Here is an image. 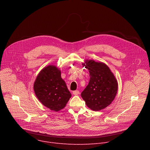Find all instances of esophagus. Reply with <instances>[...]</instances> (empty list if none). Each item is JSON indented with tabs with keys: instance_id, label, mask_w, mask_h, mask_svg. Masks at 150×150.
<instances>
[{
	"instance_id": "obj_1",
	"label": "esophagus",
	"mask_w": 150,
	"mask_h": 150,
	"mask_svg": "<svg viewBox=\"0 0 150 150\" xmlns=\"http://www.w3.org/2000/svg\"><path fill=\"white\" fill-rule=\"evenodd\" d=\"M72 93H73V94L74 96H77V95H78V94L80 93V91H73L72 92Z\"/></svg>"
}]
</instances>
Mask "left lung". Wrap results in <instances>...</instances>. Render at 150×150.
I'll list each match as a JSON object with an SVG mask.
<instances>
[{
    "label": "left lung",
    "mask_w": 150,
    "mask_h": 150,
    "mask_svg": "<svg viewBox=\"0 0 150 150\" xmlns=\"http://www.w3.org/2000/svg\"><path fill=\"white\" fill-rule=\"evenodd\" d=\"M83 66L89 70L90 80L81 92V97L87 106L93 111L103 109L115 98L118 89L117 81L103 62L85 60Z\"/></svg>",
    "instance_id": "1"
}]
</instances>
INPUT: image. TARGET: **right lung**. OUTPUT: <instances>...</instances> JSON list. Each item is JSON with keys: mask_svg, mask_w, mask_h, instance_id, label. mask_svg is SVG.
I'll return each mask as SVG.
<instances>
[{"mask_svg": "<svg viewBox=\"0 0 150 150\" xmlns=\"http://www.w3.org/2000/svg\"><path fill=\"white\" fill-rule=\"evenodd\" d=\"M36 96L45 107L54 111L64 108L72 96L61 71L55 66L44 67L38 75L34 83Z\"/></svg>", "mask_w": 150, "mask_h": 150, "instance_id": "right-lung-1", "label": "right lung"}]
</instances>
